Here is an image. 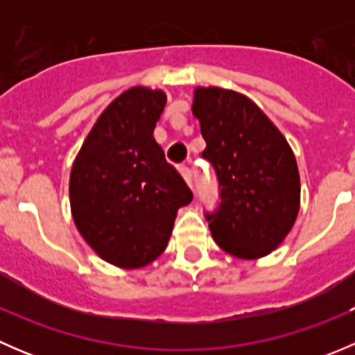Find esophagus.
<instances>
[{"label":"esophagus","mask_w":355,"mask_h":355,"mask_svg":"<svg viewBox=\"0 0 355 355\" xmlns=\"http://www.w3.org/2000/svg\"><path fill=\"white\" fill-rule=\"evenodd\" d=\"M178 170H180V175H182V177H184V180L187 182L189 187H192V171H191V168L185 166V164H182V166L178 168Z\"/></svg>","instance_id":"34e87169"}]
</instances>
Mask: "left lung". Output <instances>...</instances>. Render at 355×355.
<instances>
[{
	"instance_id": "1",
	"label": "left lung",
	"mask_w": 355,
	"mask_h": 355,
	"mask_svg": "<svg viewBox=\"0 0 355 355\" xmlns=\"http://www.w3.org/2000/svg\"><path fill=\"white\" fill-rule=\"evenodd\" d=\"M192 113L213 164L220 207L206 213L216 244L241 259H257L284 242L300 206V178L287 139L241 92L198 87Z\"/></svg>"
}]
</instances>
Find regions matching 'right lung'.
<instances>
[{
  "label": "right lung",
  "instance_id": "add662e5",
  "mask_svg": "<svg viewBox=\"0 0 355 355\" xmlns=\"http://www.w3.org/2000/svg\"><path fill=\"white\" fill-rule=\"evenodd\" d=\"M166 105L159 89L132 87L101 113L70 173L75 227L99 257L132 270L163 254L192 192L155 141Z\"/></svg>",
  "mask_w": 355,
  "mask_h": 355
}]
</instances>
